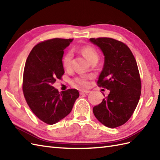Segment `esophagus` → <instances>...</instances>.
Returning <instances> with one entry per match:
<instances>
[{
	"instance_id": "esophagus-1",
	"label": "esophagus",
	"mask_w": 160,
	"mask_h": 160,
	"mask_svg": "<svg viewBox=\"0 0 160 160\" xmlns=\"http://www.w3.org/2000/svg\"><path fill=\"white\" fill-rule=\"evenodd\" d=\"M90 92H91V91H89V90H81L80 91V95H83V94H88Z\"/></svg>"
}]
</instances>
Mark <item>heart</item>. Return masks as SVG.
Returning <instances> with one entry per match:
<instances>
[{
    "label": "heart",
    "instance_id": "1",
    "mask_svg": "<svg viewBox=\"0 0 160 160\" xmlns=\"http://www.w3.org/2000/svg\"><path fill=\"white\" fill-rule=\"evenodd\" d=\"M80 52L84 56V57L89 61L90 63L98 61V53L97 50L93 47L90 45L83 46L80 48ZM72 53L71 52H68L64 56L62 59V65L68 69L71 66V60H72ZM90 79V76L82 75V76H78L75 78L73 80V84L74 85L80 86L82 87H87L89 86Z\"/></svg>",
    "mask_w": 160,
    "mask_h": 160
}]
</instances>
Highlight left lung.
<instances>
[{"label": "left lung", "instance_id": "1", "mask_svg": "<svg viewBox=\"0 0 160 160\" xmlns=\"http://www.w3.org/2000/svg\"><path fill=\"white\" fill-rule=\"evenodd\" d=\"M104 56L98 85L110 90L107 97L93 108L98 120L108 128L125 124L137 107L141 95L138 64L128 47L111 38H90Z\"/></svg>", "mask_w": 160, "mask_h": 160}]
</instances>
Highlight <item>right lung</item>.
Here are the masks:
<instances>
[{
  "instance_id": "right-lung-1",
  "label": "right lung",
  "mask_w": 160,
  "mask_h": 160,
  "mask_svg": "<svg viewBox=\"0 0 160 160\" xmlns=\"http://www.w3.org/2000/svg\"><path fill=\"white\" fill-rule=\"evenodd\" d=\"M73 40L56 38L40 42L26 60L22 79L24 96L36 116L48 124H56L69 115L79 97L77 89L59 92L53 87L64 73V49Z\"/></svg>"
}]
</instances>
